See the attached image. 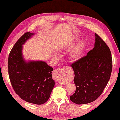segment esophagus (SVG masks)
<instances>
[{
	"instance_id": "obj_1",
	"label": "esophagus",
	"mask_w": 120,
	"mask_h": 120,
	"mask_svg": "<svg viewBox=\"0 0 120 120\" xmlns=\"http://www.w3.org/2000/svg\"><path fill=\"white\" fill-rule=\"evenodd\" d=\"M59 71H60V70H57V71H54V73H55V74H56L58 73V72H59Z\"/></svg>"
}]
</instances>
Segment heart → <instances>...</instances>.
<instances>
[{
	"instance_id": "heart-1",
	"label": "heart",
	"mask_w": 120,
	"mask_h": 120,
	"mask_svg": "<svg viewBox=\"0 0 120 120\" xmlns=\"http://www.w3.org/2000/svg\"><path fill=\"white\" fill-rule=\"evenodd\" d=\"M64 46H63L64 47ZM63 47V46H62ZM82 54V50L80 48H76L71 54V59L74 60H79L81 57ZM59 56L57 53H54L53 55V57L55 59H57L59 58Z\"/></svg>"
}]
</instances>
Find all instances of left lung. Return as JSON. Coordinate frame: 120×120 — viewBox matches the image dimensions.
I'll return each instance as SVG.
<instances>
[{
	"instance_id": "left-lung-1",
	"label": "left lung",
	"mask_w": 120,
	"mask_h": 120,
	"mask_svg": "<svg viewBox=\"0 0 120 120\" xmlns=\"http://www.w3.org/2000/svg\"><path fill=\"white\" fill-rule=\"evenodd\" d=\"M95 46L86 56L71 64L74 71L75 93L70 100L78 105L91 103L99 98L109 81L112 70L110 49L95 34Z\"/></svg>"
}]
</instances>
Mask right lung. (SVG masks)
<instances>
[{
	"mask_svg": "<svg viewBox=\"0 0 120 120\" xmlns=\"http://www.w3.org/2000/svg\"><path fill=\"white\" fill-rule=\"evenodd\" d=\"M34 35L26 32L14 45L9 54L8 74L14 91L21 99L41 105L49 100L55 82L52 78L53 69L45 61L24 59L22 45Z\"/></svg>",
	"mask_w": 120,
	"mask_h": 120,
	"instance_id": "right-lung-1",
	"label": "right lung"
}]
</instances>
